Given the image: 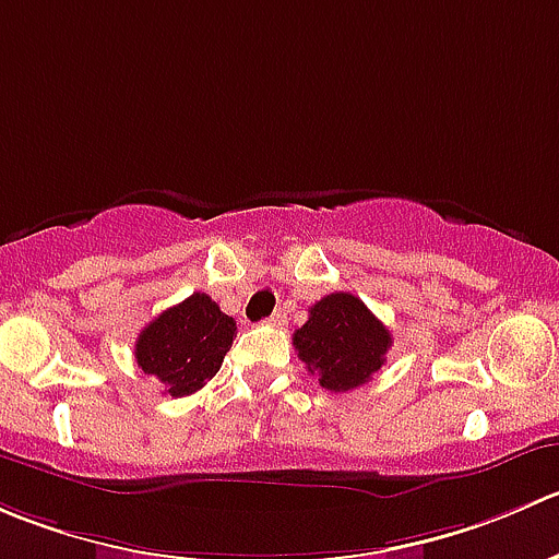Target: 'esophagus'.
<instances>
[{
    "label": "esophagus",
    "mask_w": 559,
    "mask_h": 559,
    "mask_svg": "<svg viewBox=\"0 0 559 559\" xmlns=\"http://www.w3.org/2000/svg\"><path fill=\"white\" fill-rule=\"evenodd\" d=\"M267 324H273V328H284V324H286V311H281V308H278V311H275L273 317L267 319Z\"/></svg>",
    "instance_id": "esophagus-1"
}]
</instances>
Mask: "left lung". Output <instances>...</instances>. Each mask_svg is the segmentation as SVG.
<instances>
[{"label": "left lung", "mask_w": 559, "mask_h": 559, "mask_svg": "<svg viewBox=\"0 0 559 559\" xmlns=\"http://www.w3.org/2000/svg\"><path fill=\"white\" fill-rule=\"evenodd\" d=\"M292 341L308 371L333 393L366 384L393 346L390 330L349 292H333L311 306L308 322L295 330Z\"/></svg>", "instance_id": "1"}]
</instances>
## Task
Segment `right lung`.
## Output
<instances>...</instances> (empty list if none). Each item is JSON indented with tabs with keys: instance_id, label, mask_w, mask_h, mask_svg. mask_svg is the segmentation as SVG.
I'll return each mask as SVG.
<instances>
[{
	"instance_id": "right-lung-1",
	"label": "right lung",
	"mask_w": 559,
	"mask_h": 559,
	"mask_svg": "<svg viewBox=\"0 0 559 559\" xmlns=\"http://www.w3.org/2000/svg\"><path fill=\"white\" fill-rule=\"evenodd\" d=\"M237 335V322L204 292H193L166 308L139 333L135 362L164 382L166 393L182 399L197 393L218 373Z\"/></svg>"
}]
</instances>
